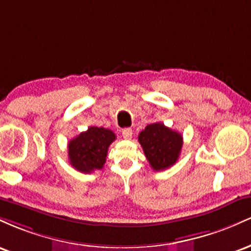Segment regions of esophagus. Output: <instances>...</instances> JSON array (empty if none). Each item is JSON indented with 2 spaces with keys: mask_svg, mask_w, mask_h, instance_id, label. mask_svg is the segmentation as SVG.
<instances>
[{
  "mask_svg": "<svg viewBox=\"0 0 251 251\" xmlns=\"http://www.w3.org/2000/svg\"><path fill=\"white\" fill-rule=\"evenodd\" d=\"M122 133H123V137L125 138V139H131V138H132V128H129V127L123 128Z\"/></svg>",
  "mask_w": 251,
  "mask_h": 251,
  "instance_id": "1",
  "label": "esophagus"
}]
</instances>
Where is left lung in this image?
I'll list each match as a JSON object with an SVG mask.
<instances>
[{"label": "left lung", "instance_id": "8db88e82", "mask_svg": "<svg viewBox=\"0 0 251 251\" xmlns=\"http://www.w3.org/2000/svg\"><path fill=\"white\" fill-rule=\"evenodd\" d=\"M146 159L155 171L172 166L179 158L183 137L163 123L150 124L138 135Z\"/></svg>", "mask_w": 251, "mask_h": 251}]
</instances>
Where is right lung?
I'll return each instance as SVG.
<instances>
[{
    "mask_svg": "<svg viewBox=\"0 0 251 251\" xmlns=\"http://www.w3.org/2000/svg\"><path fill=\"white\" fill-rule=\"evenodd\" d=\"M116 140V134L108 128L91 126L87 131L68 143V159L71 165L83 174L101 170L106 162L109 145Z\"/></svg>",
    "mask_w": 251,
    "mask_h": 251,
    "instance_id": "right-lung-1",
    "label": "right lung"
}]
</instances>
